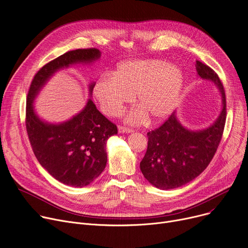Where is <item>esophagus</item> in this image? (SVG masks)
Returning <instances> with one entry per match:
<instances>
[{
	"instance_id": "obj_1",
	"label": "esophagus",
	"mask_w": 248,
	"mask_h": 248,
	"mask_svg": "<svg viewBox=\"0 0 248 248\" xmlns=\"http://www.w3.org/2000/svg\"><path fill=\"white\" fill-rule=\"evenodd\" d=\"M118 131H119V133H131L133 132V129L124 126H119L118 127Z\"/></svg>"
}]
</instances>
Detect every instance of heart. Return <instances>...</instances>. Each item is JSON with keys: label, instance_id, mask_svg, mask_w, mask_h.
<instances>
[{"label": "heart", "instance_id": "obj_1", "mask_svg": "<svg viewBox=\"0 0 248 248\" xmlns=\"http://www.w3.org/2000/svg\"><path fill=\"white\" fill-rule=\"evenodd\" d=\"M185 85L183 69L161 60L126 61L117 65L111 77H103L93 87V96L102 111L111 117L119 116L125 106L135 102L139 107L126 116L129 123L147 119L159 122L178 106Z\"/></svg>", "mask_w": 248, "mask_h": 248}]
</instances>
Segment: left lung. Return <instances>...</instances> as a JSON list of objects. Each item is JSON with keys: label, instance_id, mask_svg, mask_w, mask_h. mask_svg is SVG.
<instances>
[{"label": "left lung", "instance_id": "obj_1", "mask_svg": "<svg viewBox=\"0 0 248 248\" xmlns=\"http://www.w3.org/2000/svg\"><path fill=\"white\" fill-rule=\"evenodd\" d=\"M200 78L218 89L222 109L210 126L192 130L184 126L176 112L159 128L147 133L148 145L140 170L144 178L160 190H170L190 183L209 166L219 146L226 121V99L222 82L213 69L196 61Z\"/></svg>", "mask_w": 248, "mask_h": 248}]
</instances>
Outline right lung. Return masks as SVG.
I'll return each instance as SVG.
<instances>
[{"label":"right lung","mask_w":248,"mask_h":248,"mask_svg":"<svg viewBox=\"0 0 248 248\" xmlns=\"http://www.w3.org/2000/svg\"><path fill=\"white\" fill-rule=\"evenodd\" d=\"M100 57L101 51L96 48L65 52L39 69L27 96L26 129L35 156L55 180L76 187L90 185L103 172L107 163L106 143L118 133L117 126L100 113L92 99L81 111L61 123L41 119L34 101L58 70L74 64H92ZM95 84L89 85L90 98Z\"/></svg>","instance_id":"add662e5"}]
</instances>
